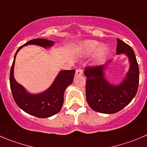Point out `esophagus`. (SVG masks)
<instances>
[{
  "label": "esophagus",
  "instance_id": "1",
  "mask_svg": "<svg viewBox=\"0 0 147 147\" xmlns=\"http://www.w3.org/2000/svg\"><path fill=\"white\" fill-rule=\"evenodd\" d=\"M83 72V69H82L81 67H78V68H77L76 69V72H75V74H76V75H82Z\"/></svg>",
  "mask_w": 147,
  "mask_h": 147
}]
</instances>
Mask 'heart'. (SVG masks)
I'll return each mask as SVG.
<instances>
[{
  "label": "heart",
  "mask_w": 147,
  "mask_h": 147,
  "mask_svg": "<svg viewBox=\"0 0 147 147\" xmlns=\"http://www.w3.org/2000/svg\"><path fill=\"white\" fill-rule=\"evenodd\" d=\"M80 50L85 54H92L96 52V55L98 58H102L107 52V48L105 45H101L98 47V42L96 40H86L80 45Z\"/></svg>",
  "instance_id": "obj_1"
}]
</instances>
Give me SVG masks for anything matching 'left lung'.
Returning a JSON list of instances; mask_svg holds the SVG:
<instances>
[{"label":"left lung","mask_w":147,"mask_h":147,"mask_svg":"<svg viewBox=\"0 0 147 147\" xmlns=\"http://www.w3.org/2000/svg\"><path fill=\"white\" fill-rule=\"evenodd\" d=\"M117 54L124 53L128 57L131 68L127 77L120 86L109 84L105 79L104 65L87 66L84 74L87 77L86 100L93 110L105 114H113L127 106L138 90L139 69L132 48L117 38Z\"/></svg>","instance_id":"left-lung-1"}]
</instances>
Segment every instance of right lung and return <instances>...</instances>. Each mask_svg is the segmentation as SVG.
Here are the masks:
<instances>
[{
  "mask_svg": "<svg viewBox=\"0 0 147 147\" xmlns=\"http://www.w3.org/2000/svg\"><path fill=\"white\" fill-rule=\"evenodd\" d=\"M53 42L46 39H32L23 46L29 44L47 47L51 46ZM23 46L16 51L14 59L12 63L10 71V87L12 96L18 107L23 111L31 115L40 118H46L56 115L61 110L64 103V93L67 86L73 80L75 70H63L59 72L52 86L46 91L40 94L32 95L27 94L24 88L17 83L13 78V66L17 52Z\"/></svg>",
  "mask_w": 147,
  "mask_h": 147,
  "instance_id": "right-lung-1",
  "label": "right lung"
}]
</instances>
